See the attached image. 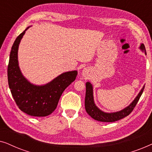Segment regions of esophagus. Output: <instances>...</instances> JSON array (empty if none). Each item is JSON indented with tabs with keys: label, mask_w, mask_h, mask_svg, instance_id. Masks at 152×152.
Wrapping results in <instances>:
<instances>
[{
	"label": "esophagus",
	"mask_w": 152,
	"mask_h": 152,
	"mask_svg": "<svg viewBox=\"0 0 152 152\" xmlns=\"http://www.w3.org/2000/svg\"><path fill=\"white\" fill-rule=\"evenodd\" d=\"M83 75H87V73H88V70L87 69H84L83 70Z\"/></svg>",
	"instance_id": "1"
}]
</instances>
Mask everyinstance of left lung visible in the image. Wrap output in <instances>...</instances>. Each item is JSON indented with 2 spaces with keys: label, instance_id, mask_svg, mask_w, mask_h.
<instances>
[{
  "label": "left lung",
  "instance_id": "8db88e82",
  "mask_svg": "<svg viewBox=\"0 0 152 152\" xmlns=\"http://www.w3.org/2000/svg\"><path fill=\"white\" fill-rule=\"evenodd\" d=\"M140 50L145 53L146 55V50H145V45L141 43L140 46L139 47ZM145 86L141 89L140 92L137 95L134 101L130 104L128 107H126L121 111L113 112V113H107L104 112L99 109L98 107L95 105L94 102V97H93V87L91 82H87L86 83V96H85V109L87 113L91 116V118L99 122H115L118 120H121L122 118H125L126 116L129 115L132 113L133 109L136 107L140 97L142 94L143 91H144Z\"/></svg>",
  "mask_w": 152,
  "mask_h": 152
}]
</instances>
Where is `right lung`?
<instances>
[{
    "label": "right lung",
    "instance_id": "1",
    "mask_svg": "<svg viewBox=\"0 0 152 152\" xmlns=\"http://www.w3.org/2000/svg\"><path fill=\"white\" fill-rule=\"evenodd\" d=\"M29 26L16 39L10 52L7 68L8 84L15 102L23 112L34 117H44L55 111L64 90L73 82L77 70L64 72L46 84H33L23 75L18 61L20 40Z\"/></svg>",
    "mask_w": 152,
    "mask_h": 152
}]
</instances>
